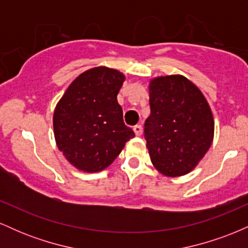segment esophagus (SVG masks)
<instances>
[{
  "label": "esophagus",
  "instance_id": "34e87169",
  "mask_svg": "<svg viewBox=\"0 0 248 248\" xmlns=\"http://www.w3.org/2000/svg\"><path fill=\"white\" fill-rule=\"evenodd\" d=\"M133 130L136 136H140L142 134V126H140V124H136V126L133 127Z\"/></svg>",
  "mask_w": 248,
  "mask_h": 248
}]
</instances>
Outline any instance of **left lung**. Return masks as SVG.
<instances>
[{
	"label": "left lung",
	"mask_w": 248,
	"mask_h": 248,
	"mask_svg": "<svg viewBox=\"0 0 248 248\" xmlns=\"http://www.w3.org/2000/svg\"><path fill=\"white\" fill-rule=\"evenodd\" d=\"M149 104L144 138L153 166L168 177L186 175L213 141L215 120L209 102L191 80L171 75L150 79Z\"/></svg>",
	"instance_id": "obj_1"
}]
</instances>
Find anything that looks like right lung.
<instances>
[{
    "label": "right lung",
    "mask_w": 248,
    "mask_h": 248,
    "mask_svg": "<svg viewBox=\"0 0 248 248\" xmlns=\"http://www.w3.org/2000/svg\"><path fill=\"white\" fill-rule=\"evenodd\" d=\"M126 76L107 66L90 69L70 84L53 112L57 147L79 171L106 169L135 134L124 122L118 93Z\"/></svg>",
    "instance_id": "1"
}]
</instances>
